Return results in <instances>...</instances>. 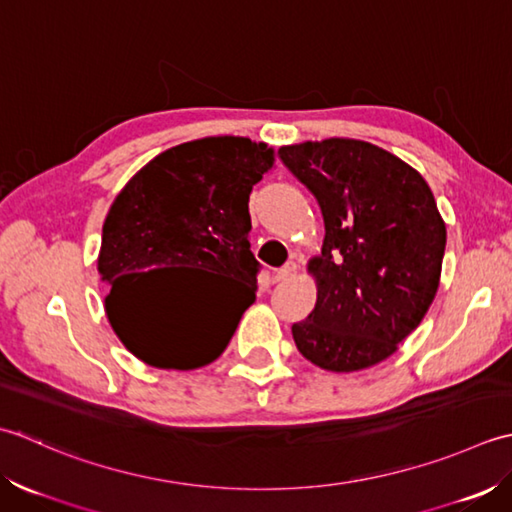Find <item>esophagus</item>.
<instances>
[{"mask_svg": "<svg viewBox=\"0 0 512 512\" xmlns=\"http://www.w3.org/2000/svg\"><path fill=\"white\" fill-rule=\"evenodd\" d=\"M296 263H294V260H289V263H285L283 267H280L278 271H276V274H274V283H283V280H289L291 276H294L296 274Z\"/></svg>", "mask_w": 512, "mask_h": 512, "instance_id": "esophagus-1", "label": "esophagus"}]
</instances>
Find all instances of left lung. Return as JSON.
I'll return each mask as SVG.
<instances>
[{
	"label": "left lung",
	"instance_id": "8db88e82",
	"mask_svg": "<svg viewBox=\"0 0 512 512\" xmlns=\"http://www.w3.org/2000/svg\"><path fill=\"white\" fill-rule=\"evenodd\" d=\"M278 156L325 221L318 300L291 327L296 347L327 371L373 367L420 325L440 285L446 227L431 187L367 141H307Z\"/></svg>",
	"mask_w": 512,
	"mask_h": 512
}]
</instances>
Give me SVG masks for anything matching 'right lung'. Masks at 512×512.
I'll use <instances>...</instances> for the list:
<instances>
[{"label":"right lung","mask_w":512,"mask_h":512,"mask_svg":"<svg viewBox=\"0 0 512 512\" xmlns=\"http://www.w3.org/2000/svg\"><path fill=\"white\" fill-rule=\"evenodd\" d=\"M274 150L243 137H210L161 152L114 198L103 223L99 274L106 314L134 356L156 369H198L221 356L256 298L260 263L249 249V194ZM198 268L241 284V301L172 312L158 276Z\"/></svg>","instance_id":"1"}]
</instances>
